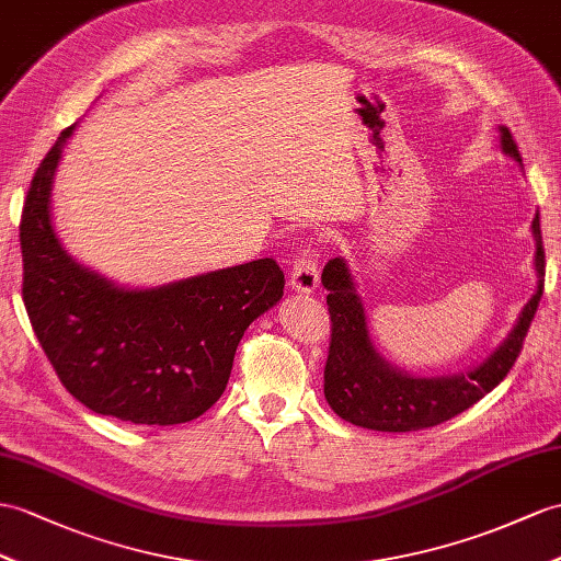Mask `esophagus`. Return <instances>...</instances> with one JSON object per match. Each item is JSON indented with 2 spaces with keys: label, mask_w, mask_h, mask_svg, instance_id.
I'll use <instances>...</instances> for the list:
<instances>
[{
  "label": "esophagus",
  "mask_w": 561,
  "mask_h": 561,
  "mask_svg": "<svg viewBox=\"0 0 561 561\" xmlns=\"http://www.w3.org/2000/svg\"><path fill=\"white\" fill-rule=\"evenodd\" d=\"M290 288L302 295H309L319 288V262L311 252L305 250L302 256L295 262L290 273Z\"/></svg>",
  "instance_id": "esophagus-1"
}]
</instances>
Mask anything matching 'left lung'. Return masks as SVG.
<instances>
[{
	"mask_svg": "<svg viewBox=\"0 0 561 561\" xmlns=\"http://www.w3.org/2000/svg\"><path fill=\"white\" fill-rule=\"evenodd\" d=\"M500 149L522 167V154L512 133L500 126ZM533 240H536V293L524 305L507 337L488 354L483 362L459 374L447 376H412L380 357L364 311V299L345 256L325 264L321 283L328 290L333 333L331 350L323 371V394L333 412L354 426L386 433H409L438 426L461 414L500 386L510 374L524 337L536 317L545 283V250L540 236V214L533 216Z\"/></svg>",
	"mask_w": 561,
	"mask_h": 561,
	"instance_id": "8db88e82",
	"label": "left lung"
}]
</instances>
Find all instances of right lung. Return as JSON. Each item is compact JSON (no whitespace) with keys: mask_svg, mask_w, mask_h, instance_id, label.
<instances>
[{"mask_svg":"<svg viewBox=\"0 0 561 561\" xmlns=\"http://www.w3.org/2000/svg\"><path fill=\"white\" fill-rule=\"evenodd\" d=\"M66 128L33 175L21 216L23 302L64 388L94 414L140 426L202 416L221 398L254 319L283 297L276 259H256L157 288H126L68 254L51 187Z\"/></svg>","mask_w":561,"mask_h":561,"instance_id":"obj_1","label":"right lung"}]
</instances>
